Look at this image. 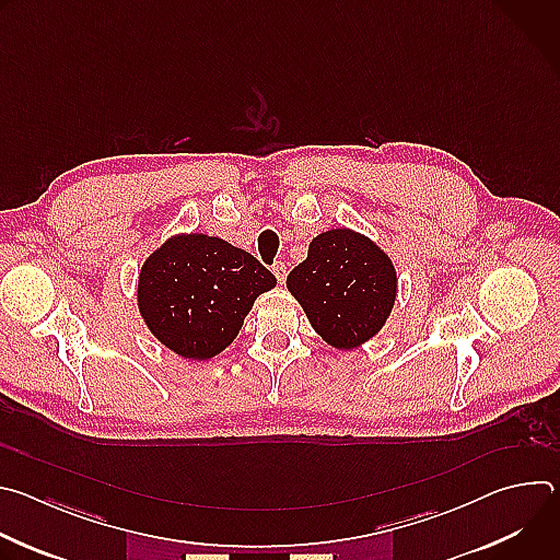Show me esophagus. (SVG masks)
I'll use <instances>...</instances> for the list:
<instances>
[{
  "label": "esophagus",
  "instance_id": "esophagus-1",
  "mask_svg": "<svg viewBox=\"0 0 560 560\" xmlns=\"http://www.w3.org/2000/svg\"><path fill=\"white\" fill-rule=\"evenodd\" d=\"M272 275L277 277V281H279V283H283V281H285V275H288L285 264H283V261H277V264L272 266Z\"/></svg>",
  "mask_w": 560,
  "mask_h": 560
}]
</instances>
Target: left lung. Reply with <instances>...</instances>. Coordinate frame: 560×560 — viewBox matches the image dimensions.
I'll return each instance as SVG.
<instances>
[{
	"mask_svg": "<svg viewBox=\"0 0 560 560\" xmlns=\"http://www.w3.org/2000/svg\"><path fill=\"white\" fill-rule=\"evenodd\" d=\"M310 326L328 346L354 350L376 337L396 301L389 255L352 228L316 234L285 281Z\"/></svg>",
	"mask_w": 560,
	"mask_h": 560,
	"instance_id": "1",
	"label": "left lung"
}]
</instances>
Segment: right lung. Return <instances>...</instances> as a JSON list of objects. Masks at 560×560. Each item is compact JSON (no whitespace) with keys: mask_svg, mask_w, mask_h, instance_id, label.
Wrapping results in <instances>:
<instances>
[{"mask_svg":"<svg viewBox=\"0 0 560 560\" xmlns=\"http://www.w3.org/2000/svg\"><path fill=\"white\" fill-rule=\"evenodd\" d=\"M275 285V275L250 253L219 236L179 232L145 257L137 307L164 348L208 361L236 339L255 299Z\"/></svg>","mask_w":560,"mask_h":560,"instance_id":"right-lung-1","label":"right lung"}]
</instances>
